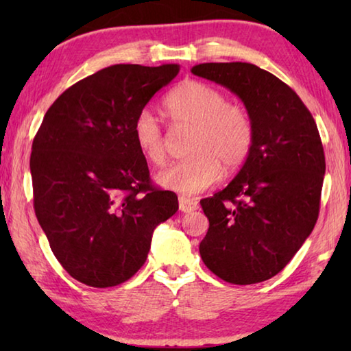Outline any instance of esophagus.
<instances>
[{
  "instance_id": "obj_1",
  "label": "esophagus",
  "mask_w": 351,
  "mask_h": 351,
  "mask_svg": "<svg viewBox=\"0 0 351 351\" xmlns=\"http://www.w3.org/2000/svg\"><path fill=\"white\" fill-rule=\"evenodd\" d=\"M180 210L184 213H189V212H193L198 209V201L193 199V198H187V197H180Z\"/></svg>"
}]
</instances>
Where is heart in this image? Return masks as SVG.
I'll use <instances>...</instances> for the list:
<instances>
[{
    "instance_id": "obj_1",
    "label": "heart",
    "mask_w": 351,
    "mask_h": 351,
    "mask_svg": "<svg viewBox=\"0 0 351 351\" xmlns=\"http://www.w3.org/2000/svg\"><path fill=\"white\" fill-rule=\"evenodd\" d=\"M165 110L176 127H193L187 152L192 154L156 175L158 184L182 195L203 192L224 169H240L251 153L254 125L243 105L229 104L221 91L203 82L190 80L171 91ZM134 144L154 165L167 158V138L150 110H141L132 127Z\"/></svg>"
}]
</instances>
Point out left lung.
Here are the masks:
<instances>
[{"instance_id":"left-lung-1","label":"left lung","mask_w":351,"mask_h":351,"mask_svg":"<svg viewBox=\"0 0 351 351\" xmlns=\"http://www.w3.org/2000/svg\"><path fill=\"white\" fill-rule=\"evenodd\" d=\"M192 73L237 94L254 125L239 173L199 201L209 218L201 258L224 282H265L289 263L317 221L325 175L317 125L287 83L255 64L201 63Z\"/></svg>"}]
</instances>
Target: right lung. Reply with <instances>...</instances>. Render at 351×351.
Returning a JSON list of instances; mask_svg holds the SVG:
<instances>
[{"mask_svg": "<svg viewBox=\"0 0 351 351\" xmlns=\"http://www.w3.org/2000/svg\"><path fill=\"white\" fill-rule=\"evenodd\" d=\"M180 64H112L74 83L34 138V209L56 258L94 288L127 282L145 263L153 230L178 197L152 184L134 144L136 114Z\"/></svg>", "mask_w": 351, "mask_h": 351, "instance_id": "obj_1", "label": "right lung"}]
</instances>
